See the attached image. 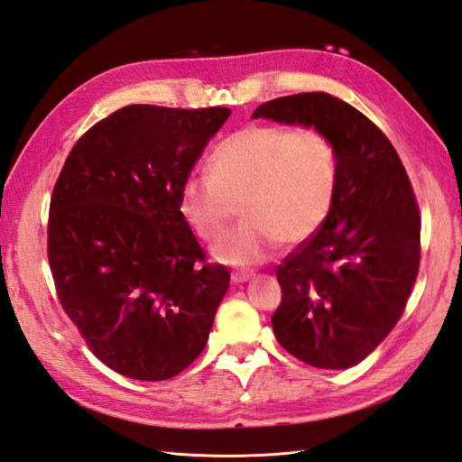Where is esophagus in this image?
Returning a JSON list of instances; mask_svg holds the SVG:
<instances>
[{
    "label": "esophagus",
    "instance_id": "esophagus-1",
    "mask_svg": "<svg viewBox=\"0 0 462 462\" xmlns=\"http://www.w3.org/2000/svg\"><path fill=\"white\" fill-rule=\"evenodd\" d=\"M252 275L250 273H242V271H236V273H232V282H236V285H240V282H245L250 281Z\"/></svg>",
    "mask_w": 462,
    "mask_h": 462
}]
</instances>
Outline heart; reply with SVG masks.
Listing matches in <instances>:
<instances>
[{
	"label": "heart",
	"instance_id": "obj_1",
	"mask_svg": "<svg viewBox=\"0 0 462 462\" xmlns=\"http://www.w3.org/2000/svg\"><path fill=\"white\" fill-rule=\"evenodd\" d=\"M208 173L185 177L180 212L200 240L215 242L240 203L244 222L215 245L218 262L262 263L279 242L318 232L336 200L339 158L316 126L250 125L212 150Z\"/></svg>",
	"mask_w": 462,
	"mask_h": 462
}]
</instances>
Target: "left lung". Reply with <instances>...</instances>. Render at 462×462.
I'll list each match as a JSON object with an SVG mask.
<instances>
[{
  "instance_id": "8db88e82",
  "label": "left lung",
  "mask_w": 462,
  "mask_h": 462,
  "mask_svg": "<svg viewBox=\"0 0 462 462\" xmlns=\"http://www.w3.org/2000/svg\"><path fill=\"white\" fill-rule=\"evenodd\" d=\"M316 126L339 158L328 218L277 267L271 316L279 344L318 369H349L393 332L420 269L421 220L408 173L384 133L329 93L267 101L254 118Z\"/></svg>"
}]
</instances>
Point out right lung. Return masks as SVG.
<instances>
[{"label": "right lung", "instance_id": "right-lung-1", "mask_svg": "<svg viewBox=\"0 0 462 462\" xmlns=\"http://www.w3.org/2000/svg\"><path fill=\"white\" fill-rule=\"evenodd\" d=\"M226 107L128 105L68 153L49 215V263L64 312L96 357L168 381L205 349L230 285L180 212V189Z\"/></svg>", "mask_w": 462, "mask_h": 462}]
</instances>
